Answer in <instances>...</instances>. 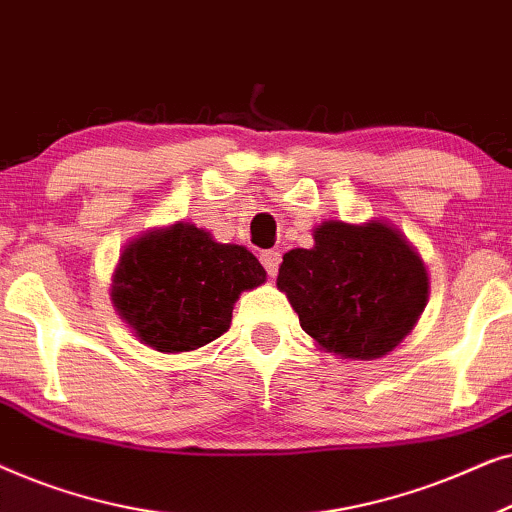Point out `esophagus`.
Segmentation results:
<instances>
[{"instance_id":"1","label":"esophagus","mask_w":512,"mask_h":512,"mask_svg":"<svg viewBox=\"0 0 512 512\" xmlns=\"http://www.w3.org/2000/svg\"><path fill=\"white\" fill-rule=\"evenodd\" d=\"M261 263H263V268L268 270L270 277H277L279 263H282V254H279V251H263Z\"/></svg>"}]
</instances>
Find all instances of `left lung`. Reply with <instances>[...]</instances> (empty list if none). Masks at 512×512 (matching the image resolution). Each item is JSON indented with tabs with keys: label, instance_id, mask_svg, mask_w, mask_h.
Masks as SVG:
<instances>
[{
	"label": "left lung",
	"instance_id": "8db88e82",
	"mask_svg": "<svg viewBox=\"0 0 512 512\" xmlns=\"http://www.w3.org/2000/svg\"><path fill=\"white\" fill-rule=\"evenodd\" d=\"M312 237L314 247L284 254L277 275L303 331L340 359L375 361L394 352L429 300L424 258L384 219H328Z\"/></svg>",
	"mask_w": 512,
	"mask_h": 512
}]
</instances>
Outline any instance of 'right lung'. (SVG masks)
<instances>
[{"instance_id":"1","label":"right lung","mask_w":512,"mask_h":512,"mask_svg":"<svg viewBox=\"0 0 512 512\" xmlns=\"http://www.w3.org/2000/svg\"><path fill=\"white\" fill-rule=\"evenodd\" d=\"M263 282V265L247 247L216 242L205 228L174 221L125 244L109 293L139 342L181 354L226 333L242 291Z\"/></svg>"}]
</instances>
